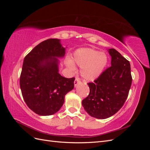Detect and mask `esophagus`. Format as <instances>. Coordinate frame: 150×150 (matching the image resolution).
<instances>
[{"instance_id": "1", "label": "esophagus", "mask_w": 150, "mask_h": 150, "mask_svg": "<svg viewBox=\"0 0 150 150\" xmlns=\"http://www.w3.org/2000/svg\"><path fill=\"white\" fill-rule=\"evenodd\" d=\"M80 82V79L79 78H76L75 79V81H74V86H76L78 84V83Z\"/></svg>"}]
</instances>
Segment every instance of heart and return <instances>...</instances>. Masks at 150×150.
I'll return each mask as SVG.
<instances>
[{
    "label": "heart",
    "instance_id": "obj_1",
    "mask_svg": "<svg viewBox=\"0 0 150 150\" xmlns=\"http://www.w3.org/2000/svg\"><path fill=\"white\" fill-rule=\"evenodd\" d=\"M73 61L81 68V74L86 81H94L99 77L108 64V57L103 52L91 48L77 49L73 55ZM70 69H74L71 62H68Z\"/></svg>",
    "mask_w": 150,
    "mask_h": 150
}]
</instances>
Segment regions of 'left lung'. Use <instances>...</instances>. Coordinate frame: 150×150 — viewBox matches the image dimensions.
<instances>
[{
    "instance_id": "left-lung-1",
    "label": "left lung",
    "mask_w": 150,
    "mask_h": 150,
    "mask_svg": "<svg viewBox=\"0 0 150 150\" xmlns=\"http://www.w3.org/2000/svg\"><path fill=\"white\" fill-rule=\"evenodd\" d=\"M108 52L111 56V66L94 83H88L90 92L82 101L85 111L98 119L108 118L120 110L132 83L129 62L115 49H110Z\"/></svg>"
}]
</instances>
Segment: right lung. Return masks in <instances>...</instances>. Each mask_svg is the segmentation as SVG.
I'll list each match as a JSON object with an SVG mask.
<instances>
[{
  "label": "right lung",
  "mask_w": 150,
  "mask_h": 150,
  "mask_svg": "<svg viewBox=\"0 0 150 150\" xmlns=\"http://www.w3.org/2000/svg\"><path fill=\"white\" fill-rule=\"evenodd\" d=\"M66 49L60 40L49 39L36 46L24 59L20 76L22 97L28 106L40 116L51 115L60 110L65 95L74 88V78L59 73V60Z\"/></svg>",
  "instance_id": "add662e5"
}]
</instances>
